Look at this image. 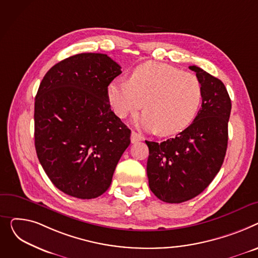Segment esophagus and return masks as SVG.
Instances as JSON below:
<instances>
[{"mask_svg": "<svg viewBox=\"0 0 258 258\" xmlns=\"http://www.w3.org/2000/svg\"><path fill=\"white\" fill-rule=\"evenodd\" d=\"M143 140V136L140 134V133H138V132H135V131H132L131 132V142L134 144V143H136V142H140V141H142Z\"/></svg>", "mask_w": 258, "mask_h": 258, "instance_id": "1", "label": "esophagus"}]
</instances>
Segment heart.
<instances>
[{
  "mask_svg": "<svg viewBox=\"0 0 258 258\" xmlns=\"http://www.w3.org/2000/svg\"><path fill=\"white\" fill-rule=\"evenodd\" d=\"M107 97L120 118L144 106L147 111L138 118L140 124L168 136L191 124L202 102V86L192 74L171 64L148 61L132 71L129 81L113 80Z\"/></svg>",
  "mask_w": 258,
  "mask_h": 258,
  "instance_id": "b5f03b06",
  "label": "heart"
}]
</instances>
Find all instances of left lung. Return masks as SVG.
I'll use <instances>...</instances> for the list:
<instances>
[{"mask_svg": "<svg viewBox=\"0 0 258 258\" xmlns=\"http://www.w3.org/2000/svg\"><path fill=\"white\" fill-rule=\"evenodd\" d=\"M202 86V105L194 122L175 139L148 142L147 175L163 202L181 203L201 194L223 164L228 144L231 100L224 83L191 66Z\"/></svg>", "mask_w": 258, "mask_h": 258, "instance_id": "obj_1", "label": "left lung"}]
</instances>
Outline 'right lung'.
I'll use <instances>...</instances> for the list:
<instances>
[{
	"mask_svg": "<svg viewBox=\"0 0 258 258\" xmlns=\"http://www.w3.org/2000/svg\"><path fill=\"white\" fill-rule=\"evenodd\" d=\"M122 73L106 54L82 53L58 62L39 85L34 104L38 160L52 183L78 199L111 184L131 131L111 111L110 82Z\"/></svg>",
	"mask_w": 258,
	"mask_h": 258,
	"instance_id": "obj_1",
	"label": "right lung"
}]
</instances>
